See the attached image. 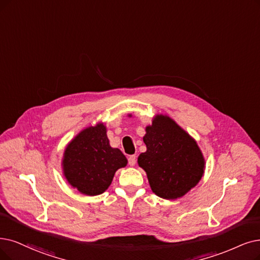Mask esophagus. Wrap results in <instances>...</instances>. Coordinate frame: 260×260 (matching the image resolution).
Listing matches in <instances>:
<instances>
[{
  "mask_svg": "<svg viewBox=\"0 0 260 260\" xmlns=\"http://www.w3.org/2000/svg\"><path fill=\"white\" fill-rule=\"evenodd\" d=\"M137 162V155L136 154H132V155H129L128 158V163L130 166H133L134 164H136Z\"/></svg>",
  "mask_w": 260,
  "mask_h": 260,
  "instance_id": "34e87169",
  "label": "esophagus"
}]
</instances>
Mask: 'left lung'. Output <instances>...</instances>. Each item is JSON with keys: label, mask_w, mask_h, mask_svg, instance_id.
<instances>
[{"label": "left lung", "mask_w": 260, "mask_h": 260, "mask_svg": "<svg viewBox=\"0 0 260 260\" xmlns=\"http://www.w3.org/2000/svg\"><path fill=\"white\" fill-rule=\"evenodd\" d=\"M145 131L147 149L139 155L138 163L146 172L151 191L164 200L180 199L203 177L206 162L201 148L188 132L163 114H157Z\"/></svg>", "instance_id": "1"}]
</instances>
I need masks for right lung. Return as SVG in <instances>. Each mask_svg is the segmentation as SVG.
Returning <instances> with one entry per match:
<instances>
[{"label":"right lung","mask_w":260,"mask_h":260,"mask_svg":"<svg viewBox=\"0 0 260 260\" xmlns=\"http://www.w3.org/2000/svg\"><path fill=\"white\" fill-rule=\"evenodd\" d=\"M128 160L113 148L103 122L80 131L65 148L61 169L68 183L87 196L102 194L110 186L116 171Z\"/></svg>","instance_id":"1"}]
</instances>
